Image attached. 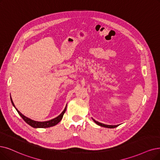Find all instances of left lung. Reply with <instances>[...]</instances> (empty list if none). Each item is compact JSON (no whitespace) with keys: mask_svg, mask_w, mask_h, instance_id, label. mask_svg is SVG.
<instances>
[{"mask_svg":"<svg viewBox=\"0 0 160 160\" xmlns=\"http://www.w3.org/2000/svg\"><path fill=\"white\" fill-rule=\"evenodd\" d=\"M93 121H94V122L97 123L98 125H100L101 127H106V128H115V127H117L119 125H105V124H103V123H101L100 122H98V121H97L96 120H94V119H92Z\"/></svg>","mask_w":160,"mask_h":160,"instance_id":"left-lung-1","label":"left lung"}]
</instances>
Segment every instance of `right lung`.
I'll return each mask as SVG.
<instances>
[{"instance_id":"right-lung-1","label":"right lung","mask_w":160,"mask_h":160,"mask_svg":"<svg viewBox=\"0 0 160 160\" xmlns=\"http://www.w3.org/2000/svg\"><path fill=\"white\" fill-rule=\"evenodd\" d=\"M10 100H11L12 105H13L14 107L16 108V110H17L19 115H20V116L22 118V119L28 125H29L32 127H34V128H47V127H52V126H54V125H57L62 120L63 114H64V113L66 112V108H67V106H66V108H65V109L63 110V111L60 113V115H59V116L58 117H56V118H54L52 119L49 120V121H36L32 120V119H29L27 117H25V116H23V115L21 112H20V111H18V109H16V108L14 106V102L12 100L11 97H10Z\"/></svg>"}]
</instances>
